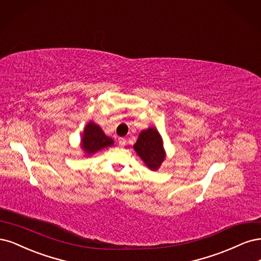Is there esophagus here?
Returning a JSON list of instances; mask_svg holds the SVG:
<instances>
[{
    "mask_svg": "<svg viewBox=\"0 0 261 261\" xmlns=\"http://www.w3.org/2000/svg\"><path fill=\"white\" fill-rule=\"evenodd\" d=\"M118 143H119L120 146H124L125 143H127V140H125L124 138H119L118 139Z\"/></svg>",
    "mask_w": 261,
    "mask_h": 261,
    "instance_id": "1",
    "label": "esophagus"
}]
</instances>
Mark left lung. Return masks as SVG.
Masks as SVG:
<instances>
[{
	"label": "left lung",
	"instance_id": "left-lung-1",
	"mask_svg": "<svg viewBox=\"0 0 261 261\" xmlns=\"http://www.w3.org/2000/svg\"><path fill=\"white\" fill-rule=\"evenodd\" d=\"M134 149L146 166L153 170L158 169L165 158L162 138L154 128L141 132Z\"/></svg>",
	"mask_w": 261,
	"mask_h": 261
}]
</instances>
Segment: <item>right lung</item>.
Wrapping results in <instances>:
<instances>
[{
  "label": "right lung",
  "instance_id": "right-lung-1",
  "mask_svg": "<svg viewBox=\"0 0 261 261\" xmlns=\"http://www.w3.org/2000/svg\"><path fill=\"white\" fill-rule=\"evenodd\" d=\"M113 143V140L106 137L103 130L94 122H90L87 124L85 134L82 137V147L85 148L87 153H95L99 149L111 146Z\"/></svg>",
  "mask_w": 261,
  "mask_h": 261
}]
</instances>
